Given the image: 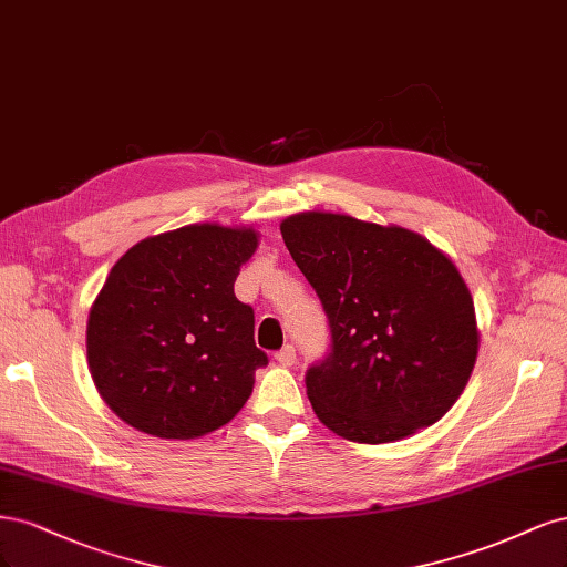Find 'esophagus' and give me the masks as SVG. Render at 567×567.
<instances>
[{
  "label": "esophagus",
  "instance_id": "34e87169",
  "mask_svg": "<svg viewBox=\"0 0 567 567\" xmlns=\"http://www.w3.org/2000/svg\"><path fill=\"white\" fill-rule=\"evenodd\" d=\"M276 360L282 364V368H291V364L297 362V351H295V346H285L282 351H278V353H276Z\"/></svg>",
  "mask_w": 567,
  "mask_h": 567
}]
</instances>
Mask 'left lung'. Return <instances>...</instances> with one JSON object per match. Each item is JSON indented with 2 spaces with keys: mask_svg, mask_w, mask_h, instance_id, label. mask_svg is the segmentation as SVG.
Here are the masks:
<instances>
[{
  "mask_svg": "<svg viewBox=\"0 0 567 567\" xmlns=\"http://www.w3.org/2000/svg\"><path fill=\"white\" fill-rule=\"evenodd\" d=\"M280 233L330 318L332 353L306 374L320 422L368 445L435 424L478 358L460 268L424 235L349 214H291Z\"/></svg>",
  "mask_w": 567,
  "mask_h": 567,
  "instance_id": "8db88e82",
  "label": "left lung"
}]
</instances>
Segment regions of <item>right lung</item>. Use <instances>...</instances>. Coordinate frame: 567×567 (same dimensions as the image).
<instances>
[{
	"instance_id": "add662e5",
	"label": "right lung",
	"mask_w": 567,
	"mask_h": 567,
	"mask_svg": "<svg viewBox=\"0 0 567 567\" xmlns=\"http://www.w3.org/2000/svg\"><path fill=\"white\" fill-rule=\"evenodd\" d=\"M257 247L254 228L193 224L122 254L86 320L91 379L122 422L190 441L243 410L268 362L233 291Z\"/></svg>"
}]
</instances>
